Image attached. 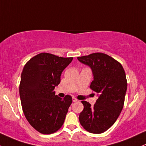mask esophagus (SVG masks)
Returning <instances> with one entry per match:
<instances>
[{"mask_svg":"<svg viewBox=\"0 0 146 146\" xmlns=\"http://www.w3.org/2000/svg\"><path fill=\"white\" fill-rule=\"evenodd\" d=\"M72 100H73V102H77V101H78V100H77V98L76 97L72 98Z\"/></svg>","mask_w":146,"mask_h":146,"instance_id":"obj_1","label":"esophagus"}]
</instances>
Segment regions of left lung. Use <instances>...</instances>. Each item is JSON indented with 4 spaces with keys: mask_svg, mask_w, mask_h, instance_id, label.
<instances>
[{
    "mask_svg": "<svg viewBox=\"0 0 146 146\" xmlns=\"http://www.w3.org/2000/svg\"><path fill=\"white\" fill-rule=\"evenodd\" d=\"M78 60L91 68L94 80L90 88L98 96L94 106L82 101L84 110L80 113V123L88 132L101 134L113 125L123 110L127 86L125 73L119 62L101 52Z\"/></svg>",
    "mask_w": 146,
    "mask_h": 146,
    "instance_id": "8db88e82",
    "label": "left lung"
}]
</instances>
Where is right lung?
Instances as JSON below:
<instances>
[{
	"label": "right lung",
	"mask_w": 146,
	"mask_h": 146,
	"mask_svg": "<svg viewBox=\"0 0 146 146\" xmlns=\"http://www.w3.org/2000/svg\"><path fill=\"white\" fill-rule=\"evenodd\" d=\"M73 57H62L42 52L30 59L23 67L19 94L25 118L36 130L44 134L55 132L62 127L72 98L55 95V86L62 71Z\"/></svg>",
	"instance_id": "right-lung-1"
}]
</instances>
